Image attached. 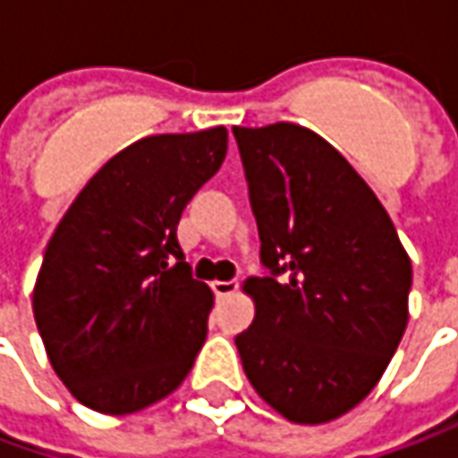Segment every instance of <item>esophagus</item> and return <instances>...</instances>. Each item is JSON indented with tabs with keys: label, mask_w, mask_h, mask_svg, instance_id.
Masks as SVG:
<instances>
[{
	"label": "esophagus",
	"mask_w": 458,
	"mask_h": 458,
	"mask_svg": "<svg viewBox=\"0 0 458 458\" xmlns=\"http://www.w3.org/2000/svg\"><path fill=\"white\" fill-rule=\"evenodd\" d=\"M214 293H216V298H226V295H232V293L239 288V280L237 277H232V280H216L214 285Z\"/></svg>",
	"instance_id": "1"
}]
</instances>
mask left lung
<instances>
[{"mask_svg":"<svg viewBox=\"0 0 458 458\" xmlns=\"http://www.w3.org/2000/svg\"><path fill=\"white\" fill-rule=\"evenodd\" d=\"M265 277L237 339L259 397L293 423L334 420L372 393L408 326L413 267L385 206L324 137L234 127Z\"/></svg>","mask_w":458,"mask_h":458,"instance_id":"obj_1","label":"left lung"}]
</instances>
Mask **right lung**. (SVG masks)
I'll return each mask as SVG.
<instances>
[{"label": "right lung", "instance_id": "add662e5", "mask_svg": "<svg viewBox=\"0 0 458 458\" xmlns=\"http://www.w3.org/2000/svg\"><path fill=\"white\" fill-rule=\"evenodd\" d=\"M224 127L152 134L116 152L47 242L32 293L47 360L86 408L130 415L191 372L214 295L193 280L178 221L224 163Z\"/></svg>", "mask_w": 458, "mask_h": 458}]
</instances>
